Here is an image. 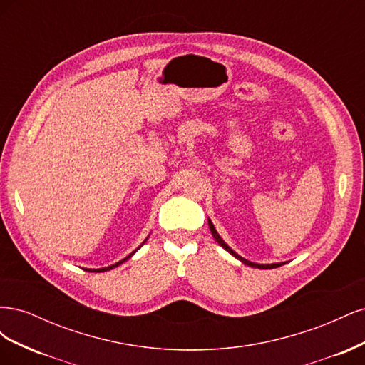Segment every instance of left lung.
I'll use <instances>...</instances> for the list:
<instances>
[{"mask_svg":"<svg viewBox=\"0 0 365 365\" xmlns=\"http://www.w3.org/2000/svg\"><path fill=\"white\" fill-rule=\"evenodd\" d=\"M208 227H210V231H212V235H213V237L216 239V242L217 244L222 247L224 250H227L231 256H235L236 259H239L242 263H245V264H248V267H252V268H259V269H272V268H279V267H282V264H284V263H271V264H260V263H252V262H250V260H247V259H244V257H240L237 252H235L233 250H231L225 242L222 240V237H220L219 235H217V231H216V228H215V225L212 224V220L208 219Z\"/></svg>","mask_w":365,"mask_h":365,"instance_id":"8db88e82","label":"left lung"}]
</instances>
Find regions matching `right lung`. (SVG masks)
Here are the masks:
<instances>
[{"label":"right lung","mask_w":365,"mask_h":365,"mask_svg":"<svg viewBox=\"0 0 365 365\" xmlns=\"http://www.w3.org/2000/svg\"><path fill=\"white\" fill-rule=\"evenodd\" d=\"M143 244H145V242H143ZM143 244H141V245H143ZM141 245H140V247H141ZM140 247H138V248H140ZM138 248H137V250H138ZM137 250H135V251H137ZM135 251H134V252H130V254H129V256H128V257H125L123 260H120V262H117L115 264H111V267H106V268H102V269H86V271H90V272H105V271H109V269H113V268L118 267V264H121V263H123V262H126V260H128V259H129L130 256H134V254H135Z\"/></svg>","instance_id":"obj_1"}]
</instances>
